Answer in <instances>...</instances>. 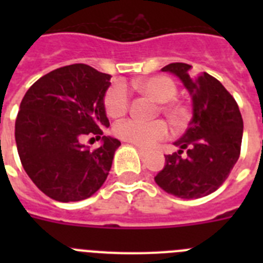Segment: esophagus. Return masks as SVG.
<instances>
[{
	"instance_id": "obj_1",
	"label": "esophagus",
	"mask_w": 263,
	"mask_h": 263,
	"mask_svg": "<svg viewBox=\"0 0 263 263\" xmlns=\"http://www.w3.org/2000/svg\"><path fill=\"white\" fill-rule=\"evenodd\" d=\"M137 150H138V153L142 155V157H143V155H146V150H143L142 147H137Z\"/></svg>"
}]
</instances>
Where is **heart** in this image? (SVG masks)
<instances>
[{
    "label": "heart",
    "mask_w": 263,
    "mask_h": 263,
    "mask_svg": "<svg viewBox=\"0 0 263 263\" xmlns=\"http://www.w3.org/2000/svg\"><path fill=\"white\" fill-rule=\"evenodd\" d=\"M134 88L145 96L159 103L160 111L168 118L175 127H182L187 120V113L179 104L171 100L178 93V85L168 76L157 75L142 79L134 83ZM106 115L111 118H120L130 106V96L126 87L122 84L111 85L104 97ZM168 126L164 121L142 122L137 120H125L115 126V134L122 141L138 145L141 147H152L159 141L168 137Z\"/></svg>",
    "instance_id": "obj_1"
}]
</instances>
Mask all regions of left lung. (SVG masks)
Segmentation results:
<instances>
[{"label": "left lung", "instance_id": "8db88e82", "mask_svg": "<svg viewBox=\"0 0 263 263\" xmlns=\"http://www.w3.org/2000/svg\"><path fill=\"white\" fill-rule=\"evenodd\" d=\"M191 66L171 63L162 71L178 76L192 99L190 126L174 145L180 150L166 155L155 183L167 194L197 199L212 194L231 174L240 158L243 121L236 100L224 85L203 72L190 73ZM185 149L187 154L181 157Z\"/></svg>", "mask_w": 263, "mask_h": 263}]
</instances>
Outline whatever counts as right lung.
Returning <instances> with one entry per match:
<instances>
[{"label": "right lung", "instance_id": "right-lung-1", "mask_svg": "<svg viewBox=\"0 0 263 263\" xmlns=\"http://www.w3.org/2000/svg\"><path fill=\"white\" fill-rule=\"evenodd\" d=\"M110 75L87 64L48 72L26 92L15 120L21 163L32 183L62 203L92 196L104 184L121 142L103 136L109 126L104 96ZM87 135L103 139L99 149L81 143Z\"/></svg>", "mask_w": 263, "mask_h": 263}]
</instances>
